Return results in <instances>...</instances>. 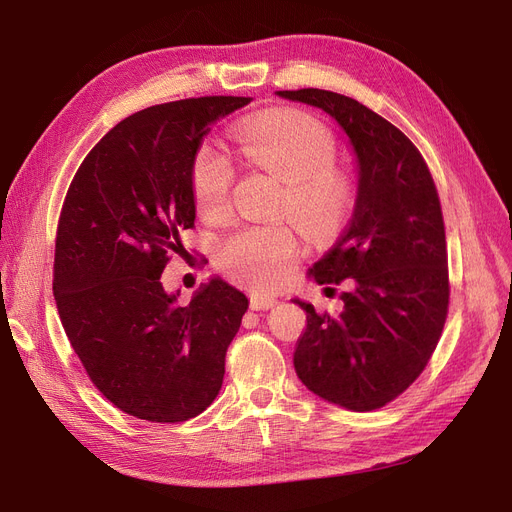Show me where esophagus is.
<instances>
[{"label": "esophagus", "mask_w": 512, "mask_h": 512, "mask_svg": "<svg viewBox=\"0 0 512 512\" xmlns=\"http://www.w3.org/2000/svg\"><path fill=\"white\" fill-rule=\"evenodd\" d=\"M278 301L272 297V294H263V292H253L251 294V309L253 311H261V309H270L274 307Z\"/></svg>", "instance_id": "obj_1"}]
</instances>
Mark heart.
<instances>
[{"instance_id":"obj_1","label":"heart","mask_w":512,"mask_h":512,"mask_svg":"<svg viewBox=\"0 0 512 512\" xmlns=\"http://www.w3.org/2000/svg\"><path fill=\"white\" fill-rule=\"evenodd\" d=\"M238 153L284 182L282 209L315 232H330L353 205L348 178L334 170L336 143L317 118L280 110L242 120L232 130ZM193 195L203 215L228 209L232 161L215 143H203L193 161ZM299 257V240L284 222L245 224L218 245L220 270L253 288H274L288 278Z\"/></svg>"}]
</instances>
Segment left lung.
I'll return each instance as SVG.
<instances>
[{
  "mask_svg": "<svg viewBox=\"0 0 512 512\" xmlns=\"http://www.w3.org/2000/svg\"><path fill=\"white\" fill-rule=\"evenodd\" d=\"M326 112L357 161L353 215L307 272L317 284L351 280L342 309L307 313L294 348L299 380L348 411H373L405 392L436 351L448 311V255L440 199L417 147L363 103L324 89L278 91ZM328 290V288H326Z\"/></svg>",
  "mask_w": 512,
  "mask_h": 512,
  "instance_id": "left-lung-1",
  "label": "left lung"
}]
</instances>
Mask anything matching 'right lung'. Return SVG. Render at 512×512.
Listing matches in <instances>:
<instances>
[{
	"label": "right lung",
	"mask_w": 512,
	"mask_h": 512,
	"mask_svg": "<svg viewBox=\"0 0 512 512\" xmlns=\"http://www.w3.org/2000/svg\"><path fill=\"white\" fill-rule=\"evenodd\" d=\"M251 101L199 97L132 114L91 149L68 188L53 297L91 382L137 419L197 417L222 388L249 299L213 276L182 305L161 272L195 226L191 172L203 137Z\"/></svg>",
	"instance_id": "right-lung-1"
}]
</instances>
